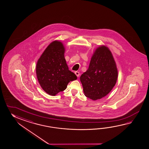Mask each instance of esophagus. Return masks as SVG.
Returning <instances> with one entry per match:
<instances>
[{
  "mask_svg": "<svg viewBox=\"0 0 149 149\" xmlns=\"http://www.w3.org/2000/svg\"><path fill=\"white\" fill-rule=\"evenodd\" d=\"M74 73L76 74V76H77L78 77L80 76V73H79V72H78V71H76Z\"/></svg>",
  "mask_w": 149,
  "mask_h": 149,
  "instance_id": "esophagus-1",
  "label": "esophagus"
}]
</instances>
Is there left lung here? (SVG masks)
I'll use <instances>...</instances> for the list:
<instances>
[{"label": "left lung", "instance_id": "1", "mask_svg": "<svg viewBox=\"0 0 149 149\" xmlns=\"http://www.w3.org/2000/svg\"><path fill=\"white\" fill-rule=\"evenodd\" d=\"M117 79L116 62L111 51L104 45L95 49L88 70L80 78L85 95L94 101L108 95Z\"/></svg>", "mask_w": 149, "mask_h": 149}]
</instances>
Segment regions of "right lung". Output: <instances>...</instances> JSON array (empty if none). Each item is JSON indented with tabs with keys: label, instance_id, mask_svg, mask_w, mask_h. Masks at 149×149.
I'll return each instance as SVG.
<instances>
[{
	"label": "right lung",
	"instance_id": "right-lung-1",
	"mask_svg": "<svg viewBox=\"0 0 149 149\" xmlns=\"http://www.w3.org/2000/svg\"><path fill=\"white\" fill-rule=\"evenodd\" d=\"M63 44L52 42L41 54L36 65V74L42 89L48 94L55 96L67 88L71 81L77 79L69 70L64 57Z\"/></svg>",
	"mask_w": 149,
	"mask_h": 149
}]
</instances>
